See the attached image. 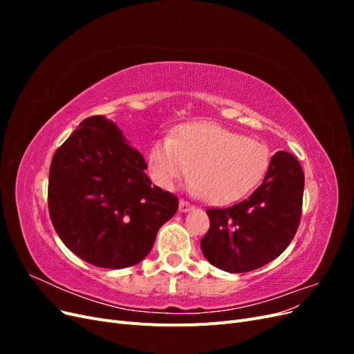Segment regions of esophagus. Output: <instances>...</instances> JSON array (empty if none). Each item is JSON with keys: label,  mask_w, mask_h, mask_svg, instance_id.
<instances>
[{"label": "esophagus", "mask_w": 354, "mask_h": 354, "mask_svg": "<svg viewBox=\"0 0 354 354\" xmlns=\"http://www.w3.org/2000/svg\"><path fill=\"white\" fill-rule=\"evenodd\" d=\"M194 208H195V207L192 205L190 202H187V201H185V199H180V211H181V212H187V211H192Z\"/></svg>", "instance_id": "1"}]
</instances>
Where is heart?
Listing matches in <instances>:
<instances>
[{"mask_svg": "<svg viewBox=\"0 0 354 354\" xmlns=\"http://www.w3.org/2000/svg\"><path fill=\"white\" fill-rule=\"evenodd\" d=\"M155 183L171 190L190 176V190L211 203L239 201L260 183L270 165L264 143L227 128L195 122L183 125L173 140L164 138L149 151Z\"/></svg>", "mask_w": 354, "mask_h": 354, "instance_id": "b5f03b06", "label": "heart"}]
</instances>
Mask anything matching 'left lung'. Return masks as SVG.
Here are the masks:
<instances>
[{"mask_svg": "<svg viewBox=\"0 0 354 354\" xmlns=\"http://www.w3.org/2000/svg\"><path fill=\"white\" fill-rule=\"evenodd\" d=\"M304 173L298 159L279 151L263 183L227 208H208L209 229L201 239L205 259L218 269L245 273L279 257L294 239L303 209Z\"/></svg>", "mask_w": 354, "mask_h": 354, "instance_id": "8db88e82", "label": "left lung"}]
</instances>
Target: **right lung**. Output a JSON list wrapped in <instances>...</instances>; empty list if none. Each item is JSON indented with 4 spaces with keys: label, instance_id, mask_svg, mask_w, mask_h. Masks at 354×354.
I'll return each instance as SVG.
<instances>
[{
    "label": "right lung",
    "instance_id": "obj_1",
    "mask_svg": "<svg viewBox=\"0 0 354 354\" xmlns=\"http://www.w3.org/2000/svg\"><path fill=\"white\" fill-rule=\"evenodd\" d=\"M147 164L112 120H84L51 159L48 211L59 238L104 269L140 263L178 198L146 176Z\"/></svg>",
    "mask_w": 354,
    "mask_h": 354
}]
</instances>
